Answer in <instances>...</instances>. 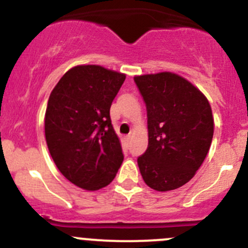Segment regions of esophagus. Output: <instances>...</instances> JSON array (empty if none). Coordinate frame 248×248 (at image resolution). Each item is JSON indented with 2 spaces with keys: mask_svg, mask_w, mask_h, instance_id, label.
I'll list each match as a JSON object with an SVG mask.
<instances>
[{
  "mask_svg": "<svg viewBox=\"0 0 248 248\" xmlns=\"http://www.w3.org/2000/svg\"><path fill=\"white\" fill-rule=\"evenodd\" d=\"M124 139H126V141H127V142H129V140L132 139V136H131V134H128V136L124 137Z\"/></svg>",
  "mask_w": 248,
  "mask_h": 248,
  "instance_id": "obj_1",
  "label": "esophagus"
}]
</instances>
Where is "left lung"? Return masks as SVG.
I'll use <instances>...</instances> for the list:
<instances>
[{"instance_id": "8db88e82", "label": "left lung", "mask_w": 248, "mask_h": 248, "mask_svg": "<svg viewBox=\"0 0 248 248\" xmlns=\"http://www.w3.org/2000/svg\"><path fill=\"white\" fill-rule=\"evenodd\" d=\"M146 106L149 145L138 166L145 184L159 192L179 188L204 162L214 119L206 97L177 74L134 78Z\"/></svg>"}]
</instances>
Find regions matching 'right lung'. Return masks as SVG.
Wrapping results in <instances>:
<instances>
[{
	"instance_id": "add662e5",
	"label": "right lung",
	"mask_w": 248,
	"mask_h": 248,
	"mask_svg": "<svg viewBox=\"0 0 248 248\" xmlns=\"http://www.w3.org/2000/svg\"><path fill=\"white\" fill-rule=\"evenodd\" d=\"M126 76L96 64L77 66L60 79L46 111V139L67 180L87 191L106 187L124 161L110 107Z\"/></svg>"
}]
</instances>
